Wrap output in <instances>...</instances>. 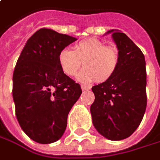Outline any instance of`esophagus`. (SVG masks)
I'll use <instances>...</instances> for the list:
<instances>
[{
	"label": "esophagus",
	"mask_w": 160,
	"mask_h": 160,
	"mask_svg": "<svg viewBox=\"0 0 160 160\" xmlns=\"http://www.w3.org/2000/svg\"><path fill=\"white\" fill-rule=\"evenodd\" d=\"M82 91L90 90V86H87V85H82Z\"/></svg>",
	"instance_id": "1"
}]
</instances>
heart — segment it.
Segmentation results:
<instances>
[{"label": "heart", "instance_id": "b5f03b06", "mask_svg": "<svg viewBox=\"0 0 160 160\" xmlns=\"http://www.w3.org/2000/svg\"><path fill=\"white\" fill-rule=\"evenodd\" d=\"M58 62L62 71L68 77H74L83 64L84 69L78 76L79 81L105 82L117 71L120 53L115 47L106 46L97 38H89L78 42L74 50L62 49Z\"/></svg>", "mask_w": 160, "mask_h": 160}]
</instances>
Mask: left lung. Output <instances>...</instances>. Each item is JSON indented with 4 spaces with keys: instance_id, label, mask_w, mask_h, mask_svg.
I'll use <instances>...</instances> for the list:
<instances>
[{
    "instance_id": "obj_1",
    "label": "left lung",
    "mask_w": 160,
    "mask_h": 160,
    "mask_svg": "<svg viewBox=\"0 0 160 160\" xmlns=\"http://www.w3.org/2000/svg\"><path fill=\"white\" fill-rule=\"evenodd\" d=\"M113 32L120 53V63L109 81L92 87L93 124L105 138L120 141L140 126L147 104L146 66L142 51L124 32Z\"/></svg>"
}]
</instances>
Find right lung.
Returning a JSON list of instances; mask_svg holds the SVG:
<instances>
[{"mask_svg": "<svg viewBox=\"0 0 160 160\" xmlns=\"http://www.w3.org/2000/svg\"><path fill=\"white\" fill-rule=\"evenodd\" d=\"M77 38L42 28L27 41L13 74V98L22 130L34 142L58 141L67 115L82 93L58 62L59 52Z\"/></svg>", "mask_w": 160, "mask_h": 160, "instance_id": "1", "label": "right lung"}]
</instances>
